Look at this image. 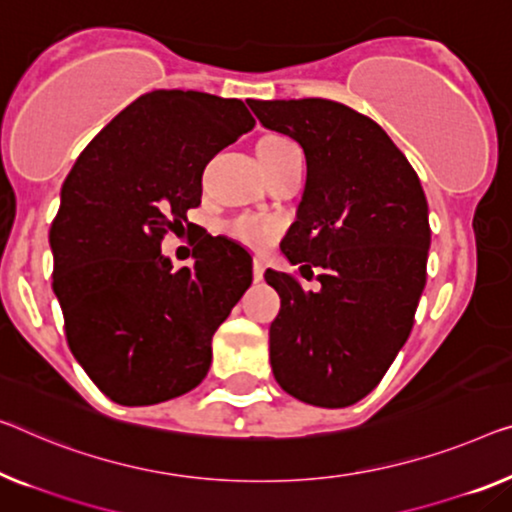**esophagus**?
Masks as SVG:
<instances>
[{
  "instance_id": "34e87169",
  "label": "esophagus",
  "mask_w": 512,
  "mask_h": 512,
  "mask_svg": "<svg viewBox=\"0 0 512 512\" xmlns=\"http://www.w3.org/2000/svg\"><path fill=\"white\" fill-rule=\"evenodd\" d=\"M264 271H266L264 259H255V262H253V276H255V280H257V282L264 278Z\"/></svg>"
}]
</instances>
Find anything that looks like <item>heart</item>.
<instances>
[{
    "instance_id": "obj_1",
    "label": "heart",
    "mask_w": 512,
    "mask_h": 512,
    "mask_svg": "<svg viewBox=\"0 0 512 512\" xmlns=\"http://www.w3.org/2000/svg\"><path fill=\"white\" fill-rule=\"evenodd\" d=\"M287 149H296V144L289 140V137L266 135L257 142V158L278 156ZM230 232L236 241L246 243V246H250V248H266L273 239H276L278 225L271 223V220H264V218L246 216V218L234 220Z\"/></svg>"
}]
</instances>
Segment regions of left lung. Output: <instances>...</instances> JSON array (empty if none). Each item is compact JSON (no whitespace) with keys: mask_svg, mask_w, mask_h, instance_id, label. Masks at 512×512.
<instances>
[{"mask_svg":"<svg viewBox=\"0 0 512 512\" xmlns=\"http://www.w3.org/2000/svg\"><path fill=\"white\" fill-rule=\"evenodd\" d=\"M264 128L303 147L308 179L280 250L317 292L266 271L280 294L269 331L282 391L340 409L375 388L407 342L425 287L430 223L414 167L384 128L326 98L246 101Z\"/></svg>","mask_w":512,"mask_h":512,"instance_id":"1","label":"left lung"}]
</instances>
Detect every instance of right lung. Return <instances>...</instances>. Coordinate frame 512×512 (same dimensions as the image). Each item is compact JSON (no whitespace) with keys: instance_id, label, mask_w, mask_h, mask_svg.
<instances>
[{"instance_id":"add662e5","label":"right lung","mask_w":512,"mask_h":512,"mask_svg":"<svg viewBox=\"0 0 512 512\" xmlns=\"http://www.w3.org/2000/svg\"><path fill=\"white\" fill-rule=\"evenodd\" d=\"M253 126L239 98L149 91L87 144L61 186L52 289L73 356L117 404L179 398L207 377L211 338L253 282V257L202 234L195 264L174 269L160 241L200 207L209 160Z\"/></svg>"}]
</instances>
